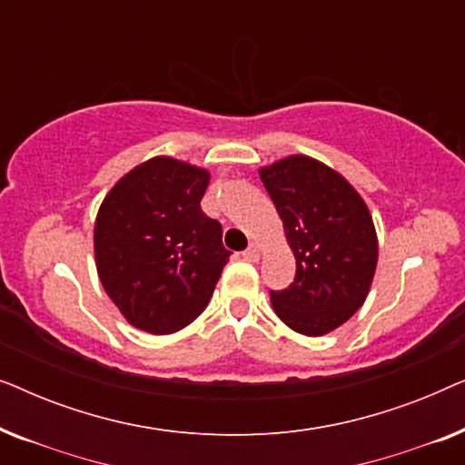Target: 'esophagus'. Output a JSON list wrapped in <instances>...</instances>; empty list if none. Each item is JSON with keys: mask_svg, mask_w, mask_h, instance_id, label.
<instances>
[{"mask_svg": "<svg viewBox=\"0 0 465 465\" xmlns=\"http://www.w3.org/2000/svg\"><path fill=\"white\" fill-rule=\"evenodd\" d=\"M243 258L245 260H258L260 258V250H258V245L256 243H250V247H247V250L243 252Z\"/></svg>", "mask_w": 465, "mask_h": 465, "instance_id": "esophagus-1", "label": "esophagus"}]
</instances>
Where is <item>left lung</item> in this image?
Listing matches in <instances>:
<instances>
[{
    "mask_svg": "<svg viewBox=\"0 0 465 465\" xmlns=\"http://www.w3.org/2000/svg\"><path fill=\"white\" fill-rule=\"evenodd\" d=\"M296 258L285 290H271L279 320L322 336L366 301L377 269V232L366 203L345 177L309 156L283 158L260 171Z\"/></svg>",
    "mask_w": 465,
    "mask_h": 465,
    "instance_id": "8db88e82",
    "label": "left lung"
}]
</instances>
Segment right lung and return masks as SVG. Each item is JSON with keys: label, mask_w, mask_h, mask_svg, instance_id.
Masks as SVG:
<instances>
[{"label": "right lung", "mask_w": 465, "mask_h": 465, "mask_svg": "<svg viewBox=\"0 0 465 465\" xmlns=\"http://www.w3.org/2000/svg\"><path fill=\"white\" fill-rule=\"evenodd\" d=\"M209 173L175 158L139 164L110 190L94 222L107 296L133 326L171 334L203 313L231 252L201 199Z\"/></svg>", "instance_id": "obj_1"}]
</instances>
